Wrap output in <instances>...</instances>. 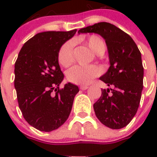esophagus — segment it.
<instances>
[{
  "mask_svg": "<svg viewBox=\"0 0 157 157\" xmlns=\"http://www.w3.org/2000/svg\"><path fill=\"white\" fill-rule=\"evenodd\" d=\"M88 88H89V87L87 86H80V89H81V90H87Z\"/></svg>",
  "mask_w": 157,
  "mask_h": 157,
  "instance_id": "34e87169",
  "label": "esophagus"
}]
</instances>
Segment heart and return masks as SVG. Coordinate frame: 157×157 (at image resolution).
Returning a JSON list of instances; mask_svg holds the SVG:
<instances>
[{"label":"heart","mask_w":157,"mask_h":157,"mask_svg":"<svg viewBox=\"0 0 157 157\" xmlns=\"http://www.w3.org/2000/svg\"><path fill=\"white\" fill-rule=\"evenodd\" d=\"M85 43L96 54H103L106 50L104 41L98 36L92 35L86 39ZM58 60L63 67H68L73 61V43L67 41L62 45L58 54ZM101 70L94 65L81 66L76 65L67 71V81L76 85H87L94 77L100 75Z\"/></svg>","instance_id":"heart-1"}]
</instances>
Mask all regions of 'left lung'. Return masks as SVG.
Here are the masks:
<instances>
[{
    "instance_id": "obj_1",
    "label": "left lung",
    "mask_w": 157,
    "mask_h": 157,
    "mask_svg": "<svg viewBox=\"0 0 157 157\" xmlns=\"http://www.w3.org/2000/svg\"><path fill=\"white\" fill-rule=\"evenodd\" d=\"M78 33H97L104 38L110 67L99 79L111 88L102 90L94 109L102 124L121 129L131 121L140 103L144 88L141 53L130 36L109 23H95Z\"/></svg>"
}]
</instances>
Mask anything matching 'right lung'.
<instances>
[{"mask_svg":"<svg viewBox=\"0 0 157 157\" xmlns=\"http://www.w3.org/2000/svg\"><path fill=\"white\" fill-rule=\"evenodd\" d=\"M69 32L37 33L23 45L14 65V88L24 119L40 131L58 129L71 112L78 86L63 80L58 60L62 45L75 35Z\"/></svg>","mask_w":157,"mask_h":157,"instance_id":"add662e5","label":"right lung"}]
</instances>
